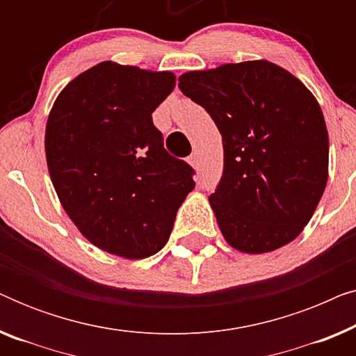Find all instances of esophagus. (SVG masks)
I'll return each mask as SVG.
<instances>
[{
    "mask_svg": "<svg viewBox=\"0 0 356 356\" xmlns=\"http://www.w3.org/2000/svg\"><path fill=\"white\" fill-rule=\"evenodd\" d=\"M188 162L191 163L194 168H197V167H199V155H197L196 152L191 154V155H189V160H188Z\"/></svg>",
    "mask_w": 356,
    "mask_h": 356,
    "instance_id": "esophagus-1",
    "label": "esophagus"
}]
</instances>
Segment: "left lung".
<instances>
[{
    "label": "left lung",
    "instance_id": "1",
    "mask_svg": "<svg viewBox=\"0 0 356 356\" xmlns=\"http://www.w3.org/2000/svg\"><path fill=\"white\" fill-rule=\"evenodd\" d=\"M222 134L223 173L209 201L225 240L259 254L300 235L327 183L329 138L301 81L269 61L179 77Z\"/></svg>",
    "mask_w": 356,
    "mask_h": 356
}]
</instances>
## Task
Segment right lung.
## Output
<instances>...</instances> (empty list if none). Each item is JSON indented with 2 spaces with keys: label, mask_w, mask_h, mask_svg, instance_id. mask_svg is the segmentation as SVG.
<instances>
[{
  "label": "right lung",
  "mask_w": 356,
  "mask_h": 356,
  "mask_svg": "<svg viewBox=\"0 0 356 356\" xmlns=\"http://www.w3.org/2000/svg\"><path fill=\"white\" fill-rule=\"evenodd\" d=\"M173 87L172 72L105 61L71 81L48 116L58 197L82 235L111 254L143 259L162 250L196 184L152 121Z\"/></svg>",
  "instance_id": "obj_1"
}]
</instances>
